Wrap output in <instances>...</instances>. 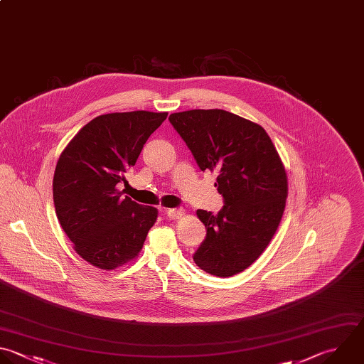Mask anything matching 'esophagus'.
<instances>
[{
	"label": "esophagus",
	"instance_id": "esophagus-1",
	"mask_svg": "<svg viewBox=\"0 0 364 364\" xmlns=\"http://www.w3.org/2000/svg\"><path fill=\"white\" fill-rule=\"evenodd\" d=\"M183 209L182 208H171V209H165V213L168 218L171 219H176V218H181L183 215Z\"/></svg>",
	"mask_w": 364,
	"mask_h": 364
}]
</instances>
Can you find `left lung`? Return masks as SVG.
<instances>
[{"label": "left lung", "mask_w": 364, "mask_h": 364, "mask_svg": "<svg viewBox=\"0 0 364 364\" xmlns=\"http://www.w3.org/2000/svg\"><path fill=\"white\" fill-rule=\"evenodd\" d=\"M169 122L200 171L218 173L223 198L216 215L196 210L206 236L193 260L219 277L237 274L263 253L283 216L287 178L279 154L260 125L223 109L176 112Z\"/></svg>", "instance_id": "left-lung-1"}]
</instances>
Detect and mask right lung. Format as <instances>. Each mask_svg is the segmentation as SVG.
<instances>
[{
	"mask_svg": "<svg viewBox=\"0 0 364 364\" xmlns=\"http://www.w3.org/2000/svg\"><path fill=\"white\" fill-rule=\"evenodd\" d=\"M166 112L132 111L97 117L61 154L53 182L57 218L77 253L100 269L136 257L158 210L118 191Z\"/></svg>",
	"mask_w": 364,
	"mask_h": 364,
	"instance_id": "right-lung-1",
	"label": "right lung"
}]
</instances>
